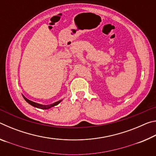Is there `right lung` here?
I'll list each match as a JSON object with an SVG mask.
<instances>
[{
    "instance_id": "obj_1",
    "label": "right lung",
    "mask_w": 156,
    "mask_h": 156,
    "mask_svg": "<svg viewBox=\"0 0 156 156\" xmlns=\"http://www.w3.org/2000/svg\"><path fill=\"white\" fill-rule=\"evenodd\" d=\"M23 98H24V99L27 101L29 104H30L31 105H32V106L35 107H37V108H39V109H49V108H51L52 107L54 106H56V105H57L58 104H59L60 102L62 101V100H59V101H58L56 102H55V103H53V104H51V105H40L38 103H36V102H32L31 101V100H28L27 98H26L23 96Z\"/></svg>"
}]
</instances>
